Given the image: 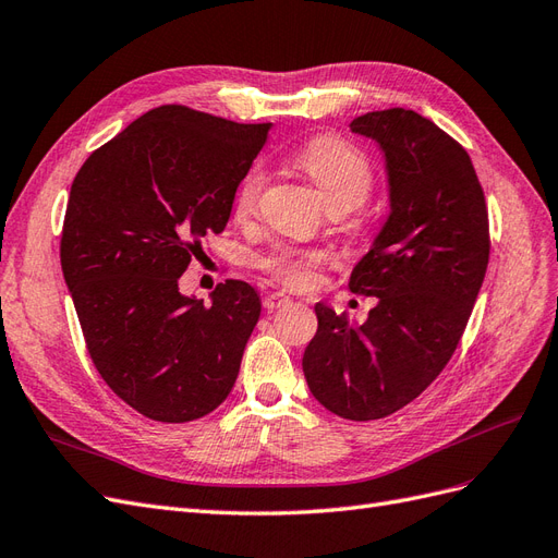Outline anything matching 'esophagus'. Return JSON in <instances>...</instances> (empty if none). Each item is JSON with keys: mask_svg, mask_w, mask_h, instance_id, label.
Wrapping results in <instances>:
<instances>
[{"mask_svg": "<svg viewBox=\"0 0 558 558\" xmlns=\"http://www.w3.org/2000/svg\"><path fill=\"white\" fill-rule=\"evenodd\" d=\"M291 302V298L286 295V293H281V291H275V293H269V295H265V300H263V305H265V310H269V312H275V310H279V307H286Z\"/></svg>", "mask_w": 558, "mask_h": 558, "instance_id": "1", "label": "esophagus"}]
</instances>
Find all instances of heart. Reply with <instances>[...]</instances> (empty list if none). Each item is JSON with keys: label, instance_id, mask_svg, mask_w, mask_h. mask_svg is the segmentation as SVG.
<instances>
[{"label": "heart", "instance_id": "b5f03b06", "mask_svg": "<svg viewBox=\"0 0 558 558\" xmlns=\"http://www.w3.org/2000/svg\"><path fill=\"white\" fill-rule=\"evenodd\" d=\"M295 162L318 185L328 209H353L373 189V167L356 146L340 137H316L295 154ZM265 189V170L253 165L242 177L234 195V211L248 216L256 211ZM324 256L318 251L281 248L263 260V267L295 289H310L318 279V265Z\"/></svg>", "mask_w": 558, "mask_h": 558}]
</instances>
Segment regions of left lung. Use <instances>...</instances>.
<instances>
[{"label": "left lung", "instance_id": "1", "mask_svg": "<svg viewBox=\"0 0 558 558\" xmlns=\"http://www.w3.org/2000/svg\"><path fill=\"white\" fill-rule=\"evenodd\" d=\"M351 132L377 142L388 211L349 289L377 298L363 326L316 302L302 356L312 396L332 414L375 421L424 393L461 342L488 265V211L465 148L410 109L369 111Z\"/></svg>", "mask_w": 558, "mask_h": 558}]
</instances>
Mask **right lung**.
Listing matches in <instances>:
<instances>
[{"instance_id":"obj_1","label":"right lung","mask_w":558,"mask_h":558,"mask_svg":"<svg viewBox=\"0 0 558 558\" xmlns=\"http://www.w3.org/2000/svg\"><path fill=\"white\" fill-rule=\"evenodd\" d=\"M269 128L165 105L93 150L72 183L64 283L97 373L148 418L205 416L240 375L258 293L228 279L207 307L179 277L199 240L223 232Z\"/></svg>"}]
</instances>
